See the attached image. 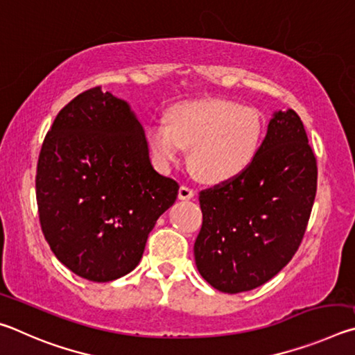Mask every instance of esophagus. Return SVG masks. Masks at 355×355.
Segmentation results:
<instances>
[{
	"label": "esophagus",
	"instance_id": "1",
	"mask_svg": "<svg viewBox=\"0 0 355 355\" xmlns=\"http://www.w3.org/2000/svg\"><path fill=\"white\" fill-rule=\"evenodd\" d=\"M192 197H194V191L188 188V186H180V189H178L180 200H189V199H192Z\"/></svg>",
	"mask_w": 355,
	"mask_h": 355
}]
</instances>
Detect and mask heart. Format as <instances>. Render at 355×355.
<instances>
[{
    "instance_id": "heart-1",
    "label": "heart",
    "mask_w": 355,
    "mask_h": 355,
    "mask_svg": "<svg viewBox=\"0 0 355 355\" xmlns=\"http://www.w3.org/2000/svg\"><path fill=\"white\" fill-rule=\"evenodd\" d=\"M261 137L260 114L228 100L183 101L167 111V123L147 128L148 150L159 169H171L189 148V164L207 183L243 175L257 158Z\"/></svg>"
}]
</instances>
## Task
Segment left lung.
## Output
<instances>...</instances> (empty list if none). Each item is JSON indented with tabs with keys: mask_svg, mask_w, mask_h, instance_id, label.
Instances as JSON below:
<instances>
[{
	"mask_svg": "<svg viewBox=\"0 0 355 355\" xmlns=\"http://www.w3.org/2000/svg\"><path fill=\"white\" fill-rule=\"evenodd\" d=\"M318 167L304 123L275 111L243 175L200 192L196 266L222 293H243L284 269L302 241L316 196Z\"/></svg>",
	"mask_w": 355,
	"mask_h": 355,
	"instance_id": "obj_1",
	"label": "left lung"
}]
</instances>
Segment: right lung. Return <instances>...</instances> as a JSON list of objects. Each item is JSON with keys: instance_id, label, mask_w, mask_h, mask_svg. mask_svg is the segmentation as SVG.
Segmentation results:
<instances>
[{"instance_id": "right-lung-1", "label": "right lung", "mask_w": 355, "mask_h": 355, "mask_svg": "<svg viewBox=\"0 0 355 355\" xmlns=\"http://www.w3.org/2000/svg\"><path fill=\"white\" fill-rule=\"evenodd\" d=\"M178 188L153 169L130 105L101 87L65 105L42 144L35 175L42 232L58 260L91 282L133 271Z\"/></svg>"}]
</instances>
